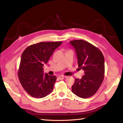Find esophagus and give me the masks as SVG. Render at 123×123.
Listing matches in <instances>:
<instances>
[{"label": "esophagus", "instance_id": "obj_1", "mask_svg": "<svg viewBox=\"0 0 123 123\" xmlns=\"http://www.w3.org/2000/svg\"><path fill=\"white\" fill-rule=\"evenodd\" d=\"M66 77V76H64V75H61V76H59L58 77V78L60 80H62V79H64Z\"/></svg>", "mask_w": 123, "mask_h": 123}]
</instances>
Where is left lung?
I'll use <instances>...</instances> for the list:
<instances>
[{
  "label": "left lung",
  "mask_w": 123,
  "mask_h": 123,
  "mask_svg": "<svg viewBox=\"0 0 123 123\" xmlns=\"http://www.w3.org/2000/svg\"><path fill=\"white\" fill-rule=\"evenodd\" d=\"M70 43L76 52L78 67L84 70L81 79H75L72 91L82 98L90 97L98 91L105 74V60L99 49L87 41L74 40Z\"/></svg>",
  "instance_id": "8db88e82"
}]
</instances>
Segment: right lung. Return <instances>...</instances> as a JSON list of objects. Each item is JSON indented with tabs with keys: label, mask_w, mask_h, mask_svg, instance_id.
Wrapping results in <instances>:
<instances>
[{
	"label": "right lung",
	"mask_w": 123,
	"mask_h": 123,
	"mask_svg": "<svg viewBox=\"0 0 123 123\" xmlns=\"http://www.w3.org/2000/svg\"><path fill=\"white\" fill-rule=\"evenodd\" d=\"M62 42H43L33 44L23 52L18 72L24 90L33 97L43 98L53 91L56 77L43 73L44 63Z\"/></svg>",
	"instance_id": "1"
}]
</instances>
